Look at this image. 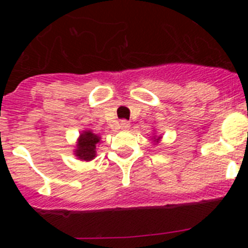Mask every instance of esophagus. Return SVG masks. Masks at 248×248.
<instances>
[{"label":"esophagus","instance_id":"esophagus-1","mask_svg":"<svg viewBox=\"0 0 248 248\" xmlns=\"http://www.w3.org/2000/svg\"><path fill=\"white\" fill-rule=\"evenodd\" d=\"M130 126V123L128 120H120V128L122 129H128Z\"/></svg>","mask_w":248,"mask_h":248}]
</instances>
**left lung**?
I'll return each instance as SVG.
<instances>
[{"label": "left lung", "mask_w": 248, "mask_h": 248, "mask_svg": "<svg viewBox=\"0 0 248 248\" xmlns=\"http://www.w3.org/2000/svg\"><path fill=\"white\" fill-rule=\"evenodd\" d=\"M153 139H154L155 143H159V140L161 139V137H154V138H153Z\"/></svg>", "instance_id": "1"}]
</instances>
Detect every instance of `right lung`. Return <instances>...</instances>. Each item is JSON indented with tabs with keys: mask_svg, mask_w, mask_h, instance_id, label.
<instances>
[{
	"mask_svg": "<svg viewBox=\"0 0 248 248\" xmlns=\"http://www.w3.org/2000/svg\"><path fill=\"white\" fill-rule=\"evenodd\" d=\"M100 141V137L92 133L91 130H84L78 138L74 154L78 159L84 161H91L97 155V144Z\"/></svg>",
	"mask_w": 248,
	"mask_h": 248,
	"instance_id": "right-lung-1",
	"label": "right lung"
}]
</instances>
